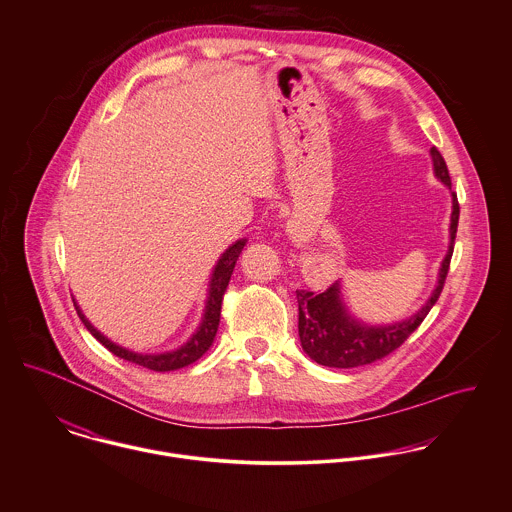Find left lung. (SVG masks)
Returning a JSON list of instances; mask_svg holds the SVG:
<instances>
[{
	"label": "left lung",
	"instance_id": "left-lung-1",
	"mask_svg": "<svg viewBox=\"0 0 512 512\" xmlns=\"http://www.w3.org/2000/svg\"><path fill=\"white\" fill-rule=\"evenodd\" d=\"M433 159V171L435 176L451 188V176L445 159L437 151V147L431 149ZM453 194V212H451V242L447 256L439 270V282L427 304L409 320L393 326H365L357 320H353L345 306L341 304L340 284H332L326 292L316 294L308 290H296L298 298V332L304 351L318 361L320 365L328 367H359L373 363L391 351H395L403 341L407 340L427 318L435 302L439 300L447 272L451 266L457 226H459V200L457 194Z\"/></svg>",
	"mask_w": 512,
	"mask_h": 512
}]
</instances>
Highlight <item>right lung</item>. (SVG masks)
I'll return each mask as SVG.
<instances>
[{"mask_svg":"<svg viewBox=\"0 0 512 512\" xmlns=\"http://www.w3.org/2000/svg\"><path fill=\"white\" fill-rule=\"evenodd\" d=\"M244 244L246 240H238L234 242L222 256L220 260L216 262L214 266V272H212V280H210V288H208V300H206V308H204V318H202V324L200 328L196 330V334L186 341L182 347L174 349V351H167V353H159V355H143V353H135V351H129L117 343H113L111 340H107L101 332H97L89 320L83 316V312L79 310L77 302L75 304V310H77V316L81 318V322L85 324V328L101 341L111 353H115L117 357L121 359H127V361H133L137 365H143L151 371H174V369H180V367H186L190 363H194L196 359H200L208 347L212 345V341L216 338V332H218V324H220V310H222V298H224V292L228 288V282H230V276L234 272V266H236V260L238 256L242 254L244 250Z\"/></svg>","mask_w":512,"mask_h":512,"instance_id":"obj_1","label":"right lung"}]
</instances>
